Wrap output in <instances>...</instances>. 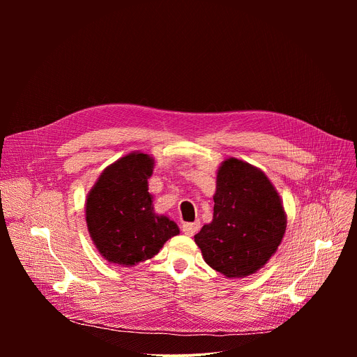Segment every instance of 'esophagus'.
I'll use <instances>...</instances> for the list:
<instances>
[{"label": "esophagus", "instance_id": "1", "mask_svg": "<svg viewBox=\"0 0 357 357\" xmlns=\"http://www.w3.org/2000/svg\"><path fill=\"white\" fill-rule=\"evenodd\" d=\"M200 229V223L196 222V223H185L182 226V231L186 234V236H193L197 233V230Z\"/></svg>", "mask_w": 357, "mask_h": 357}]
</instances>
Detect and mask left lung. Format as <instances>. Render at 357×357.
Here are the masks:
<instances>
[{
	"label": "left lung",
	"mask_w": 357,
	"mask_h": 357,
	"mask_svg": "<svg viewBox=\"0 0 357 357\" xmlns=\"http://www.w3.org/2000/svg\"><path fill=\"white\" fill-rule=\"evenodd\" d=\"M213 220L195 236L206 264L227 278L257 273L274 256L287 229L282 200L257 167L237 158L216 175Z\"/></svg>",
	"instance_id": "left-lung-1"
}]
</instances>
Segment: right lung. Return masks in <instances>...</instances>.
I'll return each mask as SVG.
<instances>
[{
  "label": "right lung",
  "instance_id": "obj_1",
  "mask_svg": "<svg viewBox=\"0 0 357 357\" xmlns=\"http://www.w3.org/2000/svg\"><path fill=\"white\" fill-rule=\"evenodd\" d=\"M154 158L135 151L109 165L86 199V223L90 237L112 264L132 267L149 260L179 234V227L157 215L148 192Z\"/></svg>",
  "mask_w": 357,
  "mask_h": 357
}]
</instances>
